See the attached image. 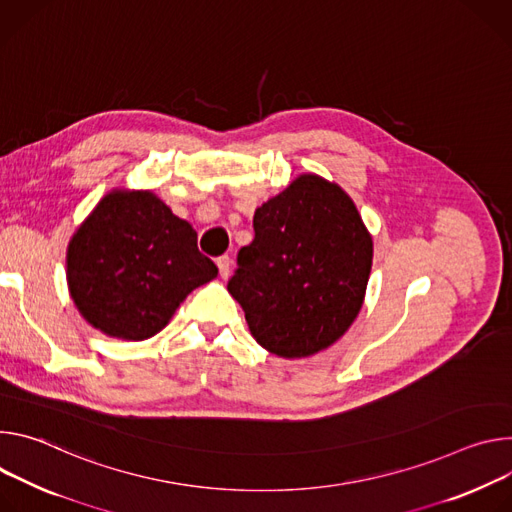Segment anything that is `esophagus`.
Returning a JSON list of instances; mask_svg holds the SVG:
<instances>
[{
  "mask_svg": "<svg viewBox=\"0 0 512 512\" xmlns=\"http://www.w3.org/2000/svg\"><path fill=\"white\" fill-rule=\"evenodd\" d=\"M215 262H217V268H219L221 278H227V276H230V272H232V258H230V256L223 254V256H219Z\"/></svg>",
  "mask_w": 512,
  "mask_h": 512,
  "instance_id": "34e87169",
  "label": "esophagus"
}]
</instances>
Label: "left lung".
I'll return each instance as SVG.
<instances>
[{"instance_id":"8db88e82","label":"left lung","mask_w":512,"mask_h":512,"mask_svg":"<svg viewBox=\"0 0 512 512\" xmlns=\"http://www.w3.org/2000/svg\"><path fill=\"white\" fill-rule=\"evenodd\" d=\"M372 238L354 201L317 175L299 177L254 213L227 291L256 342L282 358L317 354L360 313Z\"/></svg>"}]
</instances>
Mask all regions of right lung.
Wrapping results in <instances>:
<instances>
[{"mask_svg":"<svg viewBox=\"0 0 512 512\" xmlns=\"http://www.w3.org/2000/svg\"><path fill=\"white\" fill-rule=\"evenodd\" d=\"M217 276L197 232L148 191L107 195L69 244L67 278L81 315L107 335L146 339Z\"/></svg>","mask_w":512,"mask_h":512,"instance_id":"add662e5","label":"right lung"}]
</instances>
